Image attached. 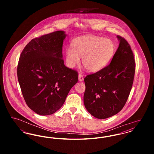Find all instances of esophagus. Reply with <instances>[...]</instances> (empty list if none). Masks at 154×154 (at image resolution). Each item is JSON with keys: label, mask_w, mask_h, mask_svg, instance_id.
Instances as JSON below:
<instances>
[{"label": "esophagus", "mask_w": 154, "mask_h": 154, "mask_svg": "<svg viewBox=\"0 0 154 154\" xmlns=\"http://www.w3.org/2000/svg\"><path fill=\"white\" fill-rule=\"evenodd\" d=\"M79 80L80 81H84V77H83V75L81 74H79Z\"/></svg>", "instance_id": "obj_1"}]
</instances>
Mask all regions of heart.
<instances>
[{
  "mask_svg": "<svg viewBox=\"0 0 154 154\" xmlns=\"http://www.w3.org/2000/svg\"><path fill=\"white\" fill-rule=\"evenodd\" d=\"M72 47L66 48L67 66L73 68L79 64L82 58L84 67L91 73L98 72L107 66L116 50L112 40L95 35L76 37L72 42Z\"/></svg>",
  "mask_w": 154,
  "mask_h": 154,
  "instance_id": "1",
  "label": "heart"
}]
</instances>
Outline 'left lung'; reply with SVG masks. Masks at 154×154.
<instances>
[{
	"label": "left lung",
	"instance_id": "obj_1",
	"mask_svg": "<svg viewBox=\"0 0 154 154\" xmlns=\"http://www.w3.org/2000/svg\"><path fill=\"white\" fill-rule=\"evenodd\" d=\"M119 46L110 65L84 79V106L98 119H106L122 109L131 92L135 61L126 40L117 36Z\"/></svg>",
	"mask_w": 154,
	"mask_h": 154
}]
</instances>
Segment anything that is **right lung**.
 <instances>
[{"mask_svg":"<svg viewBox=\"0 0 154 154\" xmlns=\"http://www.w3.org/2000/svg\"><path fill=\"white\" fill-rule=\"evenodd\" d=\"M66 36L59 30L33 38L20 57L17 76L22 95L28 106L40 116L58 111L78 81L77 72L62 59Z\"/></svg>","mask_w":154,"mask_h":154,"instance_id":"obj_1","label":"right lung"}]
</instances>
